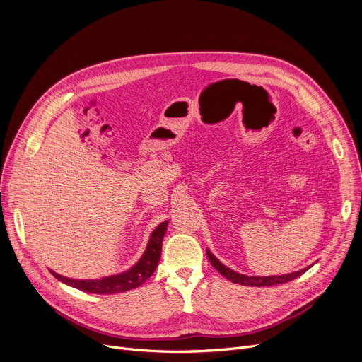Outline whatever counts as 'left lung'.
<instances>
[{
  "label": "left lung",
  "instance_id": "1",
  "mask_svg": "<svg viewBox=\"0 0 362 362\" xmlns=\"http://www.w3.org/2000/svg\"><path fill=\"white\" fill-rule=\"evenodd\" d=\"M206 255H208L211 264L219 271V274L222 276H225L226 279H229L233 284H239V285H246V286H272V285H279V284H285L289 281H293L295 278L303 275L309 268H303L298 272H292V274H286V275H281V276H246L242 274H238L229 268H226L222 262L218 261V257L214 256V253L208 249L206 250Z\"/></svg>",
  "mask_w": 362,
  "mask_h": 362
}]
</instances>
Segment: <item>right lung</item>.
<instances>
[{
    "label": "right lung",
    "mask_w": 362,
    "mask_h": 362,
    "mask_svg": "<svg viewBox=\"0 0 362 362\" xmlns=\"http://www.w3.org/2000/svg\"><path fill=\"white\" fill-rule=\"evenodd\" d=\"M168 221L162 222L156 229H154L150 235L147 247L140 257V261L130 268L129 271L107 276L103 279H91V281H80V279H70L66 276H62L56 272L51 271V274L54 275L59 281L77 288L84 292L90 293H100V295H106V293H117V292H126L130 289H134L140 286L144 281H147L151 274L156 269L159 259H160V253H162V242L168 229Z\"/></svg>",
    "instance_id": "1"
}]
</instances>
